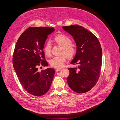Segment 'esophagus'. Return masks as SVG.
I'll use <instances>...</instances> for the list:
<instances>
[{
	"instance_id": "34e87169",
	"label": "esophagus",
	"mask_w": 120,
	"mask_h": 120,
	"mask_svg": "<svg viewBox=\"0 0 120 120\" xmlns=\"http://www.w3.org/2000/svg\"><path fill=\"white\" fill-rule=\"evenodd\" d=\"M61 70H62V68H56V71H60Z\"/></svg>"
}]
</instances>
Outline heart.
<instances>
[{"label":"heart","mask_w":120,"mask_h":120,"mask_svg":"<svg viewBox=\"0 0 120 120\" xmlns=\"http://www.w3.org/2000/svg\"><path fill=\"white\" fill-rule=\"evenodd\" d=\"M54 41L58 44L62 46L60 56H53L49 60V63L51 66L54 68L62 67L64 63L68 58L73 57L77 52V49L73 45L71 44V40L67 35L64 34H60L56 36L54 38ZM43 50L46 56H49L52 53V44L50 41L46 42Z\"/></svg>","instance_id":"1"}]
</instances>
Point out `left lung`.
I'll return each mask as SVG.
<instances>
[{"instance_id": "1", "label": "left lung", "mask_w": 120, "mask_h": 120, "mask_svg": "<svg viewBox=\"0 0 120 120\" xmlns=\"http://www.w3.org/2000/svg\"><path fill=\"white\" fill-rule=\"evenodd\" d=\"M62 28L71 34L77 44V53L71 64H78L70 68L67 82L70 88L82 94L92 89L99 80L102 63V49L98 38L91 32L78 25Z\"/></svg>"}]
</instances>
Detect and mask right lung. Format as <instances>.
<instances>
[{"label": "right lung", "instance_id": "right-lung-1", "mask_svg": "<svg viewBox=\"0 0 120 120\" xmlns=\"http://www.w3.org/2000/svg\"><path fill=\"white\" fill-rule=\"evenodd\" d=\"M54 30L53 27H30L21 34L15 46L12 57L14 69L21 86L32 95H43L52 82L54 69L39 71L38 67L48 66L43 49L48 36Z\"/></svg>", "mask_w": 120, "mask_h": 120}]
</instances>
